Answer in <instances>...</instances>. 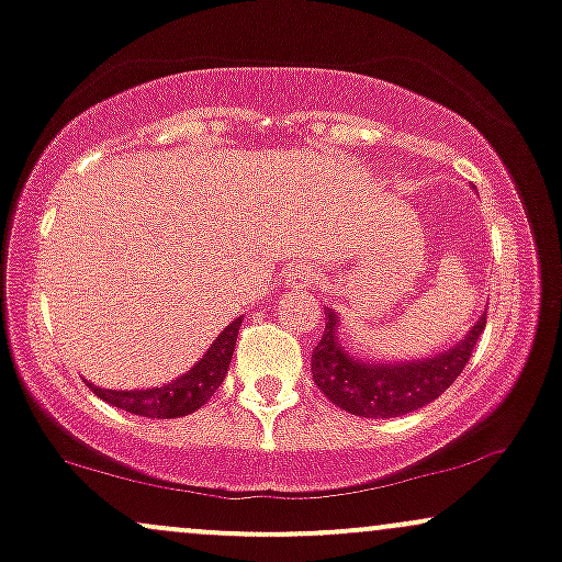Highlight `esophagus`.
<instances>
[{"mask_svg":"<svg viewBox=\"0 0 562 562\" xmlns=\"http://www.w3.org/2000/svg\"><path fill=\"white\" fill-rule=\"evenodd\" d=\"M314 280H317V271L312 267H301L299 263V267L288 271V288H291V291H310Z\"/></svg>","mask_w":562,"mask_h":562,"instance_id":"esophagus-1","label":"esophagus"}]
</instances>
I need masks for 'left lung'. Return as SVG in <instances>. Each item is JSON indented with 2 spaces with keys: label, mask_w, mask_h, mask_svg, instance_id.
Wrapping results in <instances>:
<instances>
[{
  "label": "left lung",
  "mask_w": 562,
  "mask_h": 562,
  "mask_svg": "<svg viewBox=\"0 0 562 562\" xmlns=\"http://www.w3.org/2000/svg\"><path fill=\"white\" fill-rule=\"evenodd\" d=\"M485 312L451 349L424 360H366L341 344V317L325 306V330L312 351L314 384L338 408L362 418H394L413 413L440 397L464 371L477 338L483 336Z\"/></svg>",
  "instance_id": "obj_1"
}]
</instances>
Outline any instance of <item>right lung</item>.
I'll return each mask as SVG.
<instances>
[{"mask_svg":"<svg viewBox=\"0 0 562 562\" xmlns=\"http://www.w3.org/2000/svg\"><path fill=\"white\" fill-rule=\"evenodd\" d=\"M239 323H243V317H237L234 323L226 325V328L221 330V336L211 344V349H207L187 373L168 381V384L149 386V390H101V386L90 384L88 381V386L98 394V397L106 400L109 405L133 413V416H189V413L200 411L202 405L213 397V392L218 390L221 381L226 379V371H229V362L234 355V344H237Z\"/></svg>","mask_w":562,"mask_h":562,"instance_id":"add662e5","label":"right lung"}]
</instances>
